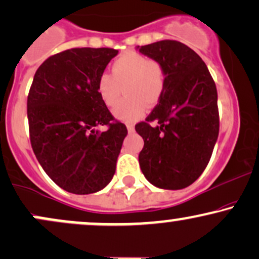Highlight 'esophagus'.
Wrapping results in <instances>:
<instances>
[{"label":"esophagus","mask_w":259,"mask_h":259,"mask_svg":"<svg viewBox=\"0 0 259 259\" xmlns=\"http://www.w3.org/2000/svg\"><path fill=\"white\" fill-rule=\"evenodd\" d=\"M126 127H127V132H129V133H134V130H135V126H134V124H126Z\"/></svg>","instance_id":"1"}]
</instances>
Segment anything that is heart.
<instances>
[{
	"instance_id": "1",
	"label": "heart",
	"mask_w": 259,
	"mask_h": 259,
	"mask_svg": "<svg viewBox=\"0 0 259 259\" xmlns=\"http://www.w3.org/2000/svg\"><path fill=\"white\" fill-rule=\"evenodd\" d=\"M124 88L125 99L113 109L115 119L125 123L139 120L147 106H154L165 89L162 64L136 52H126L112 64V74L102 73L96 82L100 99L112 107L119 100Z\"/></svg>"
}]
</instances>
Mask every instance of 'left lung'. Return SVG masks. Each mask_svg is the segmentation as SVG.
Returning <instances> with one entry per match:
<instances>
[{"mask_svg": "<svg viewBox=\"0 0 259 259\" xmlns=\"http://www.w3.org/2000/svg\"><path fill=\"white\" fill-rule=\"evenodd\" d=\"M136 50L165 72L158 105L135 126L145 142L140 168L159 189H185L203 173L218 139L215 84L200 56L179 41L163 40ZM154 120L159 125L151 127Z\"/></svg>", "mask_w": 259, "mask_h": 259, "instance_id": "8db88e82", "label": "left lung"}]
</instances>
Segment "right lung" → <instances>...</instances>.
Here are the masks:
<instances>
[{
	"mask_svg": "<svg viewBox=\"0 0 259 259\" xmlns=\"http://www.w3.org/2000/svg\"><path fill=\"white\" fill-rule=\"evenodd\" d=\"M118 55L113 49L67 50L38 67L28 96L30 142L35 156L59 187L75 195L111 183L126 126L96 90L99 76ZM107 125L106 132L96 129Z\"/></svg>",
	"mask_w": 259,
	"mask_h": 259,
	"instance_id": "1",
	"label": "right lung"
}]
</instances>
